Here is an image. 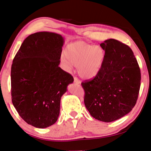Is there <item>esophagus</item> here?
Masks as SVG:
<instances>
[{
	"mask_svg": "<svg viewBox=\"0 0 151 151\" xmlns=\"http://www.w3.org/2000/svg\"><path fill=\"white\" fill-rule=\"evenodd\" d=\"M73 79H74V81H73V82H74V83H76V84H81L80 81H79L78 78H76V77H74V78H73Z\"/></svg>",
	"mask_w": 151,
	"mask_h": 151,
	"instance_id": "obj_1",
	"label": "esophagus"
}]
</instances>
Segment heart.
I'll use <instances>...</instances> for the list:
<instances>
[{"label": "heart", "mask_w": 151, "mask_h": 151, "mask_svg": "<svg viewBox=\"0 0 151 151\" xmlns=\"http://www.w3.org/2000/svg\"><path fill=\"white\" fill-rule=\"evenodd\" d=\"M62 60L70 67H77L79 76L84 79L95 78L103 66L105 51L100 46H93L84 42L69 44L65 48Z\"/></svg>", "instance_id": "1"}]
</instances>
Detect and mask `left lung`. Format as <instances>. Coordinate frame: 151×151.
<instances>
[{"mask_svg":"<svg viewBox=\"0 0 151 151\" xmlns=\"http://www.w3.org/2000/svg\"><path fill=\"white\" fill-rule=\"evenodd\" d=\"M105 60L99 74L82 83L84 102L91 116L104 122L118 120L134 108L140 88L141 73L129 47L109 39L100 44Z\"/></svg>","mask_w":151,"mask_h":151,"instance_id":"8db88e82","label":"left lung"}]
</instances>
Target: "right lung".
<instances>
[{"label": "right lung", "instance_id": "1", "mask_svg": "<svg viewBox=\"0 0 151 151\" xmlns=\"http://www.w3.org/2000/svg\"><path fill=\"white\" fill-rule=\"evenodd\" d=\"M63 36L38 32L24 40L11 70L12 99L19 115L28 124L46 128L56 122L61 98L73 77L60 63Z\"/></svg>", "mask_w": 151, "mask_h": 151}]
</instances>
